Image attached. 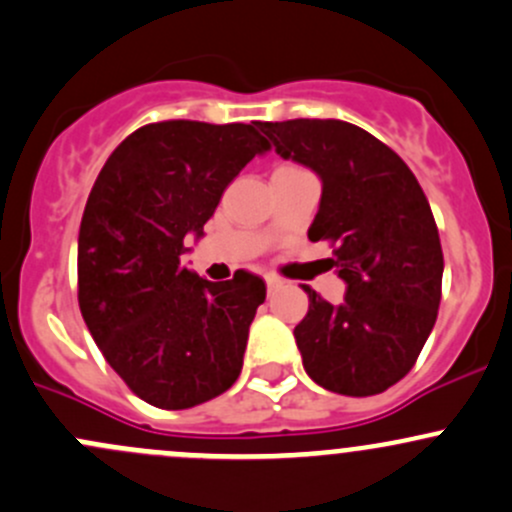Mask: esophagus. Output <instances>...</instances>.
Returning a JSON list of instances; mask_svg holds the SVG:
<instances>
[{
    "label": "esophagus",
    "instance_id": "1",
    "mask_svg": "<svg viewBox=\"0 0 512 512\" xmlns=\"http://www.w3.org/2000/svg\"><path fill=\"white\" fill-rule=\"evenodd\" d=\"M266 286H268V291H276V288H281L283 283L278 281L276 276H266Z\"/></svg>",
    "mask_w": 512,
    "mask_h": 512
}]
</instances>
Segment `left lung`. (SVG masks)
Listing matches in <instances>:
<instances>
[{
	"label": "left lung",
	"mask_w": 512,
	"mask_h": 512,
	"mask_svg": "<svg viewBox=\"0 0 512 512\" xmlns=\"http://www.w3.org/2000/svg\"><path fill=\"white\" fill-rule=\"evenodd\" d=\"M283 160L318 175L320 207L310 241L335 246L330 268L345 281L342 303L308 293L295 325L308 377L330 392L370 397L414 367L441 300L439 229L402 157L345 120L261 123Z\"/></svg>",
	"instance_id": "obj_1"
}]
</instances>
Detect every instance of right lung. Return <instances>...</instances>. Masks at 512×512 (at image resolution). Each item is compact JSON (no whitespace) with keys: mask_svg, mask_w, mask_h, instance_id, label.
Here are the masks:
<instances>
[{"mask_svg":"<svg viewBox=\"0 0 512 512\" xmlns=\"http://www.w3.org/2000/svg\"><path fill=\"white\" fill-rule=\"evenodd\" d=\"M266 147L256 123H152L115 147L88 194L78 305L108 365L152 407H197L241 374L266 283L249 271L212 283L182 256Z\"/></svg>","mask_w":512,"mask_h":512,"instance_id":"1","label":"right lung"}]
</instances>
